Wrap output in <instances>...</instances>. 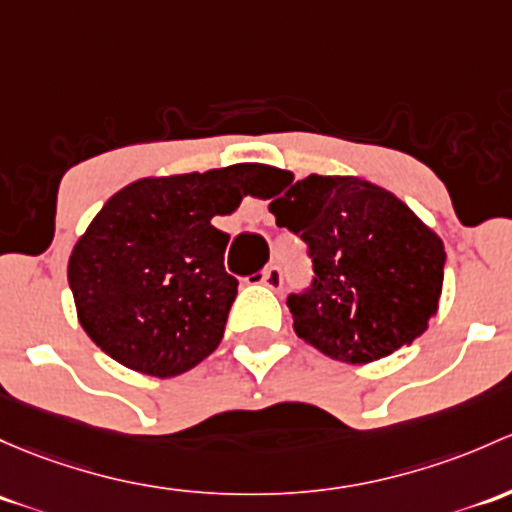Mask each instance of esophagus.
Here are the masks:
<instances>
[{
	"mask_svg": "<svg viewBox=\"0 0 512 512\" xmlns=\"http://www.w3.org/2000/svg\"><path fill=\"white\" fill-rule=\"evenodd\" d=\"M262 284L270 289H279L282 287V270H279L277 265H270L265 270V274H262Z\"/></svg>",
	"mask_w": 512,
	"mask_h": 512,
	"instance_id": "34e87169",
	"label": "esophagus"
}]
</instances>
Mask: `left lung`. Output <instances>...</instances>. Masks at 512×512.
I'll use <instances>...</instances> for the list:
<instances>
[{"label":"left lung","mask_w":512,"mask_h":512,"mask_svg":"<svg viewBox=\"0 0 512 512\" xmlns=\"http://www.w3.org/2000/svg\"><path fill=\"white\" fill-rule=\"evenodd\" d=\"M270 203L309 247L314 282L289 294L294 331L333 360L373 363L410 346L437 314L444 242L407 203L360 176L311 174ZM272 193V196H277Z\"/></svg>","instance_id":"1"}]
</instances>
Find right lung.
<instances>
[{"instance_id": "obj_1", "label": "right lung", "mask_w": 512, "mask_h": 512, "mask_svg": "<svg viewBox=\"0 0 512 512\" xmlns=\"http://www.w3.org/2000/svg\"><path fill=\"white\" fill-rule=\"evenodd\" d=\"M260 164L149 176L120 188L68 260L78 321L129 370L174 378L223 338L238 279L225 272L228 235L211 220L255 193Z\"/></svg>"}]
</instances>
